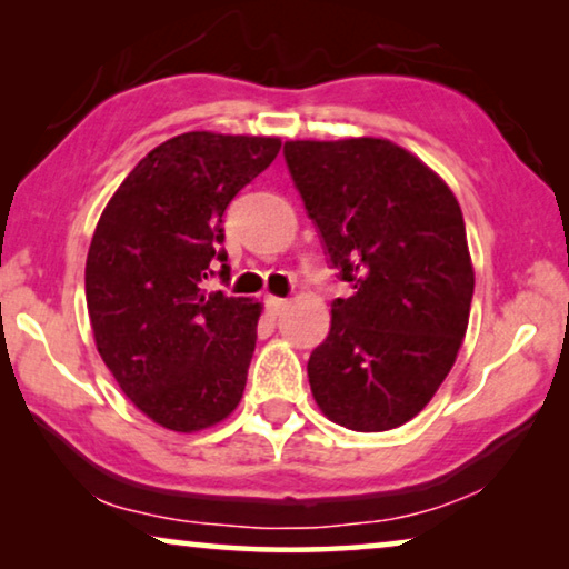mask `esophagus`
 Masks as SVG:
<instances>
[{
  "label": "esophagus",
  "instance_id": "obj_1",
  "mask_svg": "<svg viewBox=\"0 0 569 569\" xmlns=\"http://www.w3.org/2000/svg\"><path fill=\"white\" fill-rule=\"evenodd\" d=\"M286 298H278V296H268L266 298V306L268 308H271V313H281L283 311V308H286Z\"/></svg>",
  "mask_w": 569,
  "mask_h": 569
}]
</instances>
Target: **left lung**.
I'll return each mask as SVG.
<instances>
[{
	"mask_svg": "<svg viewBox=\"0 0 569 569\" xmlns=\"http://www.w3.org/2000/svg\"><path fill=\"white\" fill-rule=\"evenodd\" d=\"M286 166L331 268L353 291L308 359L313 399L353 431L417 417L457 361L475 268L455 192L381 138L291 140Z\"/></svg>",
	"mask_w": 569,
	"mask_h": 569,
	"instance_id": "1",
	"label": "left lung"
}]
</instances>
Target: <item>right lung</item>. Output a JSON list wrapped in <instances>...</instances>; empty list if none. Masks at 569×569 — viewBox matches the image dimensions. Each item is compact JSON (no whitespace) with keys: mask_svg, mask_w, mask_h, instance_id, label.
I'll return each mask as SVG.
<instances>
[{"mask_svg":"<svg viewBox=\"0 0 569 569\" xmlns=\"http://www.w3.org/2000/svg\"><path fill=\"white\" fill-rule=\"evenodd\" d=\"M278 150V138L178 134L132 168L94 228L84 266L94 343L160 427L208 429L243 397L261 303L208 293L206 281H230L223 213Z\"/></svg>","mask_w":569,"mask_h":569,"instance_id":"add662e5","label":"right lung"}]
</instances>
